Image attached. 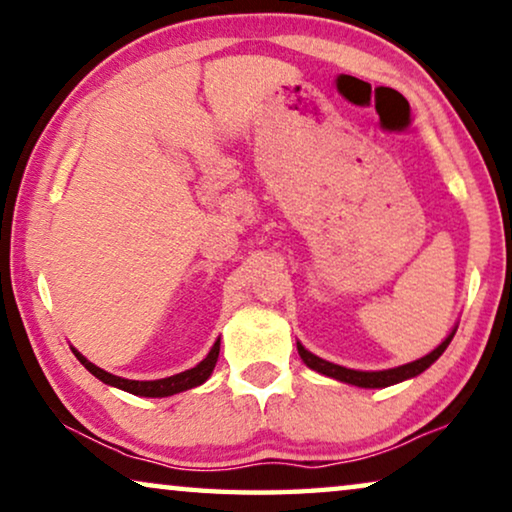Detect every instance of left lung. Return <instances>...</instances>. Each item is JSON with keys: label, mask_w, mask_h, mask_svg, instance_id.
<instances>
[{"label": "left lung", "mask_w": 512, "mask_h": 512, "mask_svg": "<svg viewBox=\"0 0 512 512\" xmlns=\"http://www.w3.org/2000/svg\"><path fill=\"white\" fill-rule=\"evenodd\" d=\"M453 335H455V330L450 332V335L443 339V342L436 346L432 353H427L425 358H420L416 362H409V365L395 367V369H383V372H355V369L339 367V365H335V362L316 358V355L309 353L302 344H298V353H300V358L305 360L307 367L316 369V372H321L325 376H330V379L358 385V388H388V385H392V383L413 379V376H418V374L425 372V369L432 365V362L439 360V355L446 351L448 344H450V339H453Z\"/></svg>", "instance_id": "left-lung-1"}]
</instances>
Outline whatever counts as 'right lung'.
I'll list each match as a JSON object with an SVG mask.
<instances>
[{
    "label": "right lung",
    "mask_w": 512,
    "mask_h": 512,
    "mask_svg": "<svg viewBox=\"0 0 512 512\" xmlns=\"http://www.w3.org/2000/svg\"><path fill=\"white\" fill-rule=\"evenodd\" d=\"M76 358L83 362V367L87 372H92L96 379L108 383V385H115V388L120 390H127L131 395H140V397H168V395H175V392H182V390H189V388H196V385L205 383L210 379L214 365H217V358H219V339L214 342L212 351L207 353V358L203 362H198L194 369H187V372L182 374H175V376H168V379H159V381H129V379H122V376H115V374H108L99 369L96 365H92L90 360L85 358V355H80L78 351Z\"/></svg>",
    "instance_id": "add662e5"
}]
</instances>
